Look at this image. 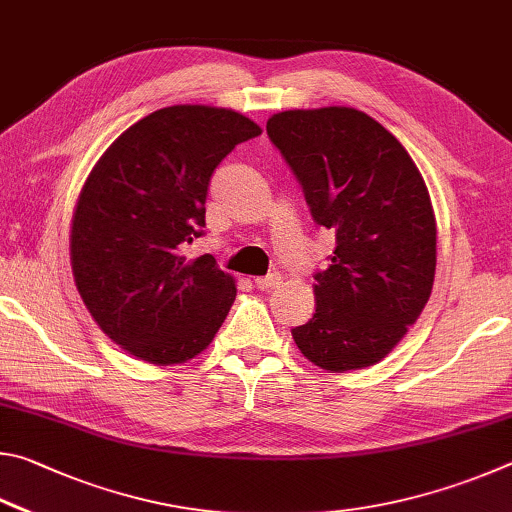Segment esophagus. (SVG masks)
Returning a JSON list of instances; mask_svg holds the SVG:
<instances>
[{
  "instance_id": "esophagus-1",
  "label": "esophagus",
  "mask_w": 512,
  "mask_h": 512,
  "mask_svg": "<svg viewBox=\"0 0 512 512\" xmlns=\"http://www.w3.org/2000/svg\"><path fill=\"white\" fill-rule=\"evenodd\" d=\"M254 283H256V288H261V290H274L281 285V274L272 272L267 276H258V279H254Z\"/></svg>"
}]
</instances>
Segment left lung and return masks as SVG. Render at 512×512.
<instances>
[{"instance_id": "8db88e82", "label": "left lung", "mask_w": 512, "mask_h": 512, "mask_svg": "<svg viewBox=\"0 0 512 512\" xmlns=\"http://www.w3.org/2000/svg\"><path fill=\"white\" fill-rule=\"evenodd\" d=\"M267 137L312 220L337 240L315 272V315L292 328L294 342L333 373L380 362L432 294L436 220L423 175L387 128L353 107L279 112Z\"/></svg>"}]
</instances>
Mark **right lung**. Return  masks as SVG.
Here are the masks:
<instances>
[{"label": "right lung", "instance_id": "1", "mask_svg": "<svg viewBox=\"0 0 512 512\" xmlns=\"http://www.w3.org/2000/svg\"><path fill=\"white\" fill-rule=\"evenodd\" d=\"M261 134L222 107L173 105L125 130L87 177L71 224V267L103 333L150 364L202 353L236 299L211 254L184 247L204 236L213 170Z\"/></svg>", "mask_w": 512, "mask_h": 512}]
</instances>
